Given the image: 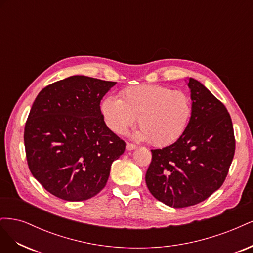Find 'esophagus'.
<instances>
[{
  "instance_id": "esophagus-1",
  "label": "esophagus",
  "mask_w": 253,
  "mask_h": 253,
  "mask_svg": "<svg viewBox=\"0 0 253 253\" xmlns=\"http://www.w3.org/2000/svg\"><path fill=\"white\" fill-rule=\"evenodd\" d=\"M135 149H137V145H136V144L129 143V142L126 143V150H127V151H133V150H135Z\"/></svg>"
}]
</instances>
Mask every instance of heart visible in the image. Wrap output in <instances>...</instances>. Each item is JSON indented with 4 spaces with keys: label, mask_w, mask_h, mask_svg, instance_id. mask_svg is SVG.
Wrapping results in <instances>:
<instances>
[{
    "label": "heart",
    "mask_w": 253,
    "mask_h": 253,
    "mask_svg": "<svg viewBox=\"0 0 253 253\" xmlns=\"http://www.w3.org/2000/svg\"><path fill=\"white\" fill-rule=\"evenodd\" d=\"M101 112L106 125L116 134H125L137 118L140 129L135 137L167 147L185 133L192 112L189 96L158 84H141L125 89L121 99L109 96Z\"/></svg>",
    "instance_id": "obj_1"
}]
</instances>
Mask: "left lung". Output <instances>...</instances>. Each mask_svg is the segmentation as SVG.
<instances>
[{"label":"left lung","mask_w":253,"mask_h":253,"mask_svg":"<svg viewBox=\"0 0 253 253\" xmlns=\"http://www.w3.org/2000/svg\"><path fill=\"white\" fill-rule=\"evenodd\" d=\"M192 112L185 133L164 149L151 150L145 183L156 200L185 208L207 200L225 181L235 151L231 117L205 85L189 78Z\"/></svg>","instance_id":"left-lung-1"}]
</instances>
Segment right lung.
I'll return each instance as SVG.
<instances>
[{"label":"right lung","mask_w":253,"mask_h":253,"mask_svg":"<svg viewBox=\"0 0 253 253\" xmlns=\"http://www.w3.org/2000/svg\"><path fill=\"white\" fill-rule=\"evenodd\" d=\"M116 82L72 76L44 87L24 129L27 164L34 177L61 200L97 195L126 142L105 125L100 110Z\"/></svg>","instance_id":"1"}]
</instances>
